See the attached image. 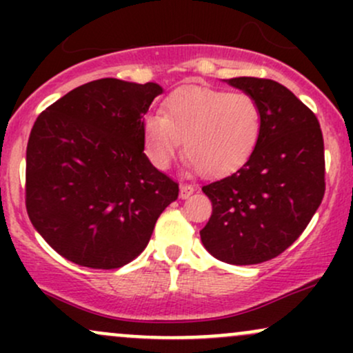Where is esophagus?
I'll list each match as a JSON object with an SVG mask.
<instances>
[{"label": "esophagus", "mask_w": 353, "mask_h": 353, "mask_svg": "<svg viewBox=\"0 0 353 353\" xmlns=\"http://www.w3.org/2000/svg\"><path fill=\"white\" fill-rule=\"evenodd\" d=\"M192 192H194L192 185H181V197H182V199H190Z\"/></svg>", "instance_id": "esophagus-1"}]
</instances>
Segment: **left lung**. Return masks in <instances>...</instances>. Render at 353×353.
Returning a JSON list of instances; mask_svg holds the SVG:
<instances>
[{"mask_svg":"<svg viewBox=\"0 0 353 353\" xmlns=\"http://www.w3.org/2000/svg\"><path fill=\"white\" fill-rule=\"evenodd\" d=\"M163 88L114 78L72 89L34 121L26 210L59 255L119 269L148 245L179 185L144 154L143 116Z\"/></svg>","mask_w":353,"mask_h":353,"instance_id":"left-lung-1","label":"left lung"}]
</instances>
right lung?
Masks as SVG:
<instances>
[{"label": "right lung", "mask_w": 353, "mask_h": 353, "mask_svg": "<svg viewBox=\"0 0 353 353\" xmlns=\"http://www.w3.org/2000/svg\"><path fill=\"white\" fill-rule=\"evenodd\" d=\"M254 99L261 128L249 159L202 192L212 216L202 244L219 261H270L295 242L325 192L323 137L314 112L287 88L257 78L229 79Z\"/></svg>", "instance_id": "obj_1"}]
</instances>
